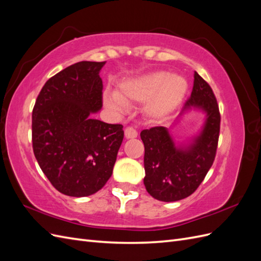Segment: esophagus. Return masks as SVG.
Returning <instances> with one entry per match:
<instances>
[{"label":"esophagus","mask_w":261,"mask_h":261,"mask_svg":"<svg viewBox=\"0 0 261 261\" xmlns=\"http://www.w3.org/2000/svg\"><path fill=\"white\" fill-rule=\"evenodd\" d=\"M125 137L127 138V139H130V138H136L137 137V135H138V133H137V130L134 128V127H132V126H128V127H126L125 128Z\"/></svg>","instance_id":"obj_1"}]
</instances>
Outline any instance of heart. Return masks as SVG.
Returning <instances> with one entry per match:
<instances>
[{
	"mask_svg": "<svg viewBox=\"0 0 261 261\" xmlns=\"http://www.w3.org/2000/svg\"><path fill=\"white\" fill-rule=\"evenodd\" d=\"M186 91L187 82L181 76L153 72L124 83L118 94L108 91L105 94V103L110 109L122 111L126 102L148 100L147 113L160 118L174 111L183 101Z\"/></svg>",
	"mask_w": 261,
	"mask_h": 261,
	"instance_id": "1",
	"label": "heart"
}]
</instances>
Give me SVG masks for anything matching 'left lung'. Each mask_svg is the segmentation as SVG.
<instances>
[{
	"label": "left lung",
	"mask_w": 261,
	"mask_h": 261,
	"mask_svg": "<svg viewBox=\"0 0 261 261\" xmlns=\"http://www.w3.org/2000/svg\"><path fill=\"white\" fill-rule=\"evenodd\" d=\"M206 113L199 133L188 144L175 145L169 129L155 126L140 133L145 146L144 184L153 198L170 202L191 196L201 184L215 161L221 116L219 106L209 84L198 73L180 115L192 109Z\"/></svg>",
	"instance_id": "8db88e82"
}]
</instances>
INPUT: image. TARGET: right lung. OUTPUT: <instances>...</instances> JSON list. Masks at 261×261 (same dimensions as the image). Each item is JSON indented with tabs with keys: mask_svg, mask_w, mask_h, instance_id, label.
Wrapping results in <instances>:
<instances>
[{
	"mask_svg": "<svg viewBox=\"0 0 261 261\" xmlns=\"http://www.w3.org/2000/svg\"><path fill=\"white\" fill-rule=\"evenodd\" d=\"M106 62L83 61L44 84L33 110V148L55 189L90 196L111 177L124 138L123 125L92 117L102 108Z\"/></svg>",
	"mask_w": 261,
	"mask_h": 261,
	"instance_id": "add662e5",
	"label": "right lung"
}]
</instances>
